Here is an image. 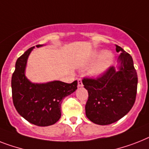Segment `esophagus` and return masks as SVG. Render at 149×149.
I'll return each instance as SVG.
<instances>
[{
	"instance_id": "obj_1",
	"label": "esophagus",
	"mask_w": 149,
	"mask_h": 149,
	"mask_svg": "<svg viewBox=\"0 0 149 149\" xmlns=\"http://www.w3.org/2000/svg\"><path fill=\"white\" fill-rule=\"evenodd\" d=\"M77 82H78V87L83 86V82H82V79H79Z\"/></svg>"
}]
</instances>
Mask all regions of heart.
<instances>
[{
  "mask_svg": "<svg viewBox=\"0 0 149 149\" xmlns=\"http://www.w3.org/2000/svg\"><path fill=\"white\" fill-rule=\"evenodd\" d=\"M114 61V55L110 50H94L89 56L88 63H93L87 73L91 77H99L104 74L110 68Z\"/></svg>",
  "mask_w": 149,
  "mask_h": 149,
  "instance_id": "1",
  "label": "heart"
}]
</instances>
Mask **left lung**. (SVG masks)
Returning a JSON list of instances; mask_svg holds the SVG:
<instances>
[{
	"mask_svg": "<svg viewBox=\"0 0 149 149\" xmlns=\"http://www.w3.org/2000/svg\"><path fill=\"white\" fill-rule=\"evenodd\" d=\"M116 47L120 54L116 68L110 67L95 79H83L89 93L86 115L97 125H109L119 120L131 110L135 101L138 77L133 60L122 47Z\"/></svg>",
	"mask_w": 149,
	"mask_h": 149,
	"instance_id": "obj_1",
	"label": "left lung"
}]
</instances>
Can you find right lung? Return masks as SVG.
I'll use <instances>...</instances> for the list:
<instances>
[{
    "label": "right lung",
    "mask_w": 149,
    "mask_h": 149,
    "mask_svg": "<svg viewBox=\"0 0 149 149\" xmlns=\"http://www.w3.org/2000/svg\"><path fill=\"white\" fill-rule=\"evenodd\" d=\"M33 48L27 49L16 62L11 79L12 98L16 109L23 118L35 125L48 126L60 119L63 100L76 91L77 81L72 83L59 80L37 83L29 80L25 72Z\"/></svg>",
    "instance_id": "add662e5"
}]
</instances>
